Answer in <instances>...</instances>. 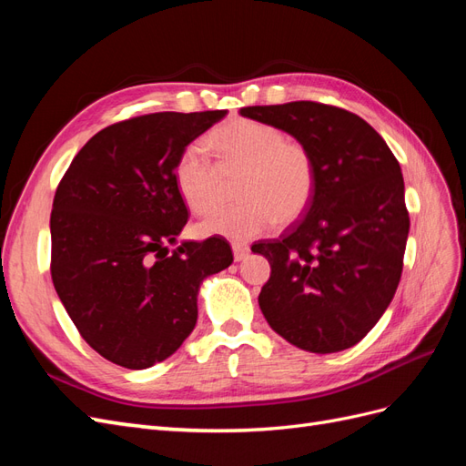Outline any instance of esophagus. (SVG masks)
<instances>
[{
    "label": "esophagus",
    "mask_w": 466,
    "mask_h": 466,
    "mask_svg": "<svg viewBox=\"0 0 466 466\" xmlns=\"http://www.w3.org/2000/svg\"><path fill=\"white\" fill-rule=\"evenodd\" d=\"M248 252H250V248H248L247 245H243V243H233V257H235L237 262H238V260H245V258L248 257Z\"/></svg>",
    "instance_id": "obj_1"
}]
</instances>
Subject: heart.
Listing matches in <instances>:
<instances>
[{
    "mask_svg": "<svg viewBox=\"0 0 466 466\" xmlns=\"http://www.w3.org/2000/svg\"><path fill=\"white\" fill-rule=\"evenodd\" d=\"M219 167H243L237 206L219 208L196 225L200 235H223L248 241L274 223L299 219L317 188V165L301 142L286 139L272 124L235 118L208 137ZM175 178L178 192L196 214H206L218 202L219 171L208 149L194 142L180 151Z\"/></svg>",
    "mask_w": 466,
    "mask_h": 466,
    "instance_id": "obj_1",
    "label": "heart"
}]
</instances>
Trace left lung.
<instances>
[{
  "label": "left lung",
  "instance_id": "8db88e82",
  "mask_svg": "<svg viewBox=\"0 0 466 466\" xmlns=\"http://www.w3.org/2000/svg\"><path fill=\"white\" fill-rule=\"evenodd\" d=\"M311 151L317 188L305 216L252 250L272 266L258 305L293 346L332 354L358 344L387 311L402 274L410 218L400 165L358 115L295 101L245 106Z\"/></svg>",
  "mask_w": 466,
  "mask_h": 466
}]
</instances>
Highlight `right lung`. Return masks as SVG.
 Wrapping results in <instances>:
<instances>
[{
  "label": "right lung",
  "mask_w": 466,
  "mask_h": 466,
  "mask_svg": "<svg viewBox=\"0 0 466 466\" xmlns=\"http://www.w3.org/2000/svg\"><path fill=\"white\" fill-rule=\"evenodd\" d=\"M228 110L153 112L106 126L79 149L56 188L50 274L76 329L126 370L173 356L198 319L202 279L233 262L223 237L182 243L188 209L180 151Z\"/></svg>",
  "instance_id": "obj_1"
}]
</instances>
